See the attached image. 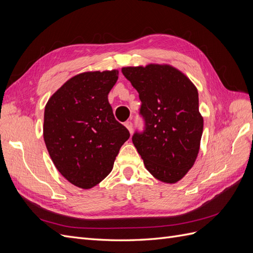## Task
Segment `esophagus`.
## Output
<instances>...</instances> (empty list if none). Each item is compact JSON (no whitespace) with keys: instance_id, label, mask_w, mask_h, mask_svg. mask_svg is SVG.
<instances>
[{"instance_id":"34e87169","label":"esophagus","mask_w":253,"mask_h":253,"mask_svg":"<svg viewBox=\"0 0 253 253\" xmlns=\"http://www.w3.org/2000/svg\"><path fill=\"white\" fill-rule=\"evenodd\" d=\"M125 126H126V127L128 129V132L132 134V131H133V125H132V122H131V121H126V124H125Z\"/></svg>"}]
</instances>
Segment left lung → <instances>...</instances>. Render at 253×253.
I'll use <instances>...</instances> for the list:
<instances>
[{"instance_id":"obj_1","label":"left lung","mask_w":253,"mask_h":253,"mask_svg":"<svg viewBox=\"0 0 253 253\" xmlns=\"http://www.w3.org/2000/svg\"><path fill=\"white\" fill-rule=\"evenodd\" d=\"M125 77L139 93L145 120L133 143L154 177L175 183L193 167L201 148L204 118L194 83L170 64L125 66Z\"/></svg>"}]
</instances>
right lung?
<instances>
[{"label":"right lung","mask_w":253,"mask_h":253,"mask_svg":"<svg viewBox=\"0 0 253 253\" xmlns=\"http://www.w3.org/2000/svg\"><path fill=\"white\" fill-rule=\"evenodd\" d=\"M118 74L112 70L76 75L45 105L43 137L48 154L61 175L78 188L101 182L129 137L108 99Z\"/></svg>","instance_id":"right-lung-1"}]
</instances>
